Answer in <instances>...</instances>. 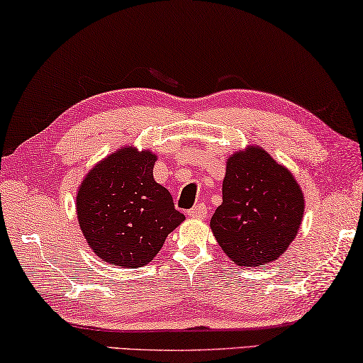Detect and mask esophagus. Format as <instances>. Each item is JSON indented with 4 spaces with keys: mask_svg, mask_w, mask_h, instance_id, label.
<instances>
[{
    "mask_svg": "<svg viewBox=\"0 0 363 363\" xmlns=\"http://www.w3.org/2000/svg\"><path fill=\"white\" fill-rule=\"evenodd\" d=\"M186 213H188V217L202 220V218L207 217V207L204 204H196L194 207L189 208Z\"/></svg>",
    "mask_w": 363,
    "mask_h": 363,
    "instance_id": "obj_1",
    "label": "esophagus"
}]
</instances>
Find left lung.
Wrapping results in <instances>:
<instances>
[{"mask_svg":"<svg viewBox=\"0 0 363 363\" xmlns=\"http://www.w3.org/2000/svg\"><path fill=\"white\" fill-rule=\"evenodd\" d=\"M303 211V193L294 175L255 146L228 161L223 204L215 211L211 228L233 262L259 266L289 249Z\"/></svg>","mask_w":363,"mask_h":363,"instance_id":"8db88e82","label":"left lung"}]
</instances>
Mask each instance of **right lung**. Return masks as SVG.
Segmentation results:
<instances>
[{
	"instance_id": "1",
	"label": "right lung",
	"mask_w": 363,
	"mask_h": 363,
	"mask_svg": "<svg viewBox=\"0 0 363 363\" xmlns=\"http://www.w3.org/2000/svg\"><path fill=\"white\" fill-rule=\"evenodd\" d=\"M156 156L124 148L95 165L76 196L82 234L106 263L140 268L185 220L152 178Z\"/></svg>"
}]
</instances>
